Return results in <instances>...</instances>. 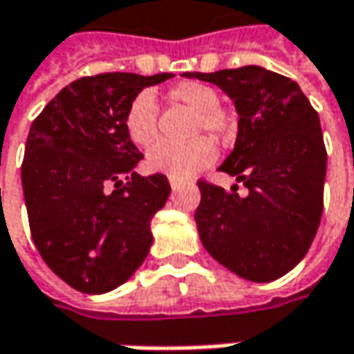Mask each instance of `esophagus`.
<instances>
[{"mask_svg":"<svg viewBox=\"0 0 354 354\" xmlns=\"http://www.w3.org/2000/svg\"><path fill=\"white\" fill-rule=\"evenodd\" d=\"M169 183H171V189H179L181 187V179H175V177H169Z\"/></svg>","mask_w":354,"mask_h":354,"instance_id":"1","label":"esophagus"}]
</instances>
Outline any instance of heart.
Listing matches in <instances>:
<instances>
[{"label":"heart","instance_id":"1","mask_svg":"<svg viewBox=\"0 0 354 354\" xmlns=\"http://www.w3.org/2000/svg\"><path fill=\"white\" fill-rule=\"evenodd\" d=\"M167 101L171 105H183L193 111L191 137H197L185 145H173L159 141L147 153V167L153 173H163L175 179H187L215 159V145L199 137L207 133L213 141L225 143L235 131V117L221 107V95L215 87L201 81H181L167 89ZM125 131L135 145L147 147L155 141L159 131V107L149 91H141L129 103L123 117Z\"/></svg>","mask_w":354,"mask_h":354}]
</instances>
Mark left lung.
Here are the masks:
<instances>
[{"label":"left lung","mask_w":354,"mask_h":354,"mask_svg":"<svg viewBox=\"0 0 354 354\" xmlns=\"http://www.w3.org/2000/svg\"><path fill=\"white\" fill-rule=\"evenodd\" d=\"M185 77L211 81L235 101L237 141L219 171L249 189L239 197L237 185L227 193L197 181L201 243L239 277L274 281L307 255L323 215L327 149L319 115L295 81L257 65Z\"/></svg>","instance_id":"obj_1"}]
</instances>
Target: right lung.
I'll return each mask as SVG.
<instances>
[{
    "instance_id": "obj_1",
    "label": "right lung",
    "mask_w": 354,
    "mask_h": 354,
    "mask_svg": "<svg viewBox=\"0 0 354 354\" xmlns=\"http://www.w3.org/2000/svg\"><path fill=\"white\" fill-rule=\"evenodd\" d=\"M171 73H99L69 83L33 119L21 183L33 243L69 287L123 285L149 253L151 219L167 203L163 173H135L143 153L123 117L133 97Z\"/></svg>"
}]
</instances>
